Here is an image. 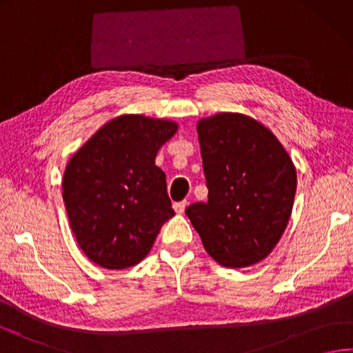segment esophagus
<instances>
[{"label":"esophagus","mask_w":353,"mask_h":353,"mask_svg":"<svg viewBox=\"0 0 353 353\" xmlns=\"http://www.w3.org/2000/svg\"><path fill=\"white\" fill-rule=\"evenodd\" d=\"M185 205H188V201H179V203L174 204V209H175L176 214H184Z\"/></svg>","instance_id":"34e87169"}]
</instances>
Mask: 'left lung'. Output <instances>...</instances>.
I'll use <instances>...</instances> for the list:
<instances>
[{
	"mask_svg": "<svg viewBox=\"0 0 353 353\" xmlns=\"http://www.w3.org/2000/svg\"><path fill=\"white\" fill-rule=\"evenodd\" d=\"M209 195L185 215L208 254L225 268L256 264L280 241L294 208L296 170L272 132L241 114L196 125Z\"/></svg>",
	"mask_w": 353,
	"mask_h": 353,
	"instance_id": "1",
	"label": "left lung"
}]
</instances>
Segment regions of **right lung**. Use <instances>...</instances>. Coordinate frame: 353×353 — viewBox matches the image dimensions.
Masks as SVG:
<instances>
[{
	"mask_svg": "<svg viewBox=\"0 0 353 353\" xmlns=\"http://www.w3.org/2000/svg\"><path fill=\"white\" fill-rule=\"evenodd\" d=\"M176 129L165 119L121 115L72 157L63 199L79 248L95 264L117 270L138 264L175 215L155 158Z\"/></svg>",
	"mask_w": 353,
	"mask_h": 353,
	"instance_id": "add662e5",
	"label": "right lung"
}]
</instances>
